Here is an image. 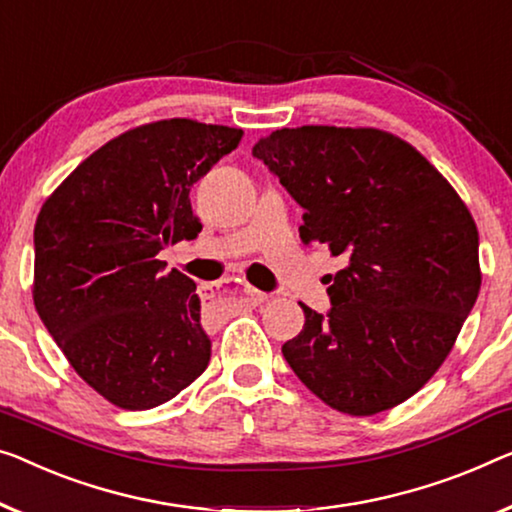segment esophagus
<instances>
[{
	"label": "esophagus",
	"mask_w": 512,
	"mask_h": 512,
	"mask_svg": "<svg viewBox=\"0 0 512 512\" xmlns=\"http://www.w3.org/2000/svg\"><path fill=\"white\" fill-rule=\"evenodd\" d=\"M239 285H241V292H243V303H248V305H262V303L266 301V294L259 292V289H255V287H250L248 282H239ZM207 289H209V285L202 287L204 296H207Z\"/></svg>",
	"instance_id": "esophagus-1"
}]
</instances>
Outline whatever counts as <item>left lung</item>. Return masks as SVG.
<instances>
[{"label": "left lung", "mask_w": 512, "mask_h": 512, "mask_svg": "<svg viewBox=\"0 0 512 512\" xmlns=\"http://www.w3.org/2000/svg\"><path fill=\"white\" fill-rule=\"evenodd\" d=\"M253 156L305 211L303 243L345 262L329 276V310L301 303L303 331L282 345L289 368L352 416L411 398L478 299L469 209L411 144L375 128H280Z\"/></svg>", "instance_id": "1"}]
</instances>
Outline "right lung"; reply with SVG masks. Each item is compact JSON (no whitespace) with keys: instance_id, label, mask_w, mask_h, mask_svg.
<instances>
[{"instance_id":"obj_1","label":"right lung","mask_w":512,"mask_h":512,"mask_svg":"<svg viewBox=\"0 0 512 512\" xmlns=\"http://www.w3.org/2000/svg\"><path fill=\"white\" fill-rule=\"evenodd\" d=\"M241 137L190 119L133 128L82 160L38 213V317L73 370L121 409L158 407L207 370L195 282L156 257L202 232L190 188Z\"/></svg>"}]
</instances>
